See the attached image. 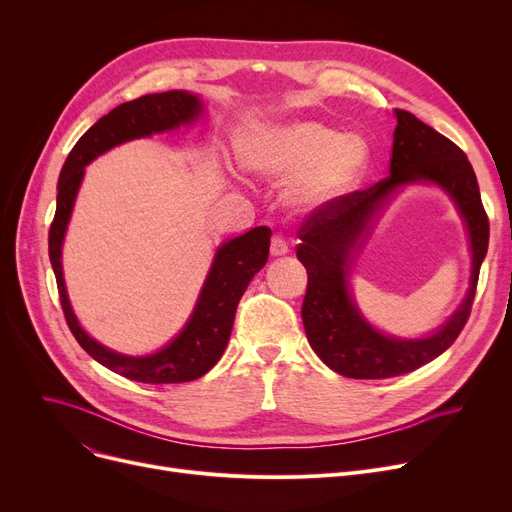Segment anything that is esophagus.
I'll return each instance as SVG.
<instances>
[{
    "instance_id": "obj_1",
    "label": "esophagus",
    "mask_w": 512,
    "mask_h": 512,
    "mask_svg": "<svg viewBox=\"0 0 512 512\" xmlns=\"http://www.w3.org/2000/svg\"><path fill=\"white\" fill-rule=\"evenodd\" d=\"M270 253H272L274 257L286 255V253H288V242H286L284 238H280V236H274V238H272V245H270Z\"/></svg>"
}]
</instances>
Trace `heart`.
<instances>
[{"label":"heart","instance_id":"obj_1","mask_svg":"<svg viewBox=\"0 0 512 512\" xmlns=\"http://www.w3.org/2000/svg\"><path fill=\"white\" fill-rule=\"evenodd\" d=\"M238 157L249 172L292 180L288 201L299 209L324 207L361 180L369 145L355 132H340L317 120H288L247 128L238 137Z\"/></svg>","mask_w":512,"mask_h":512}]
</instances>
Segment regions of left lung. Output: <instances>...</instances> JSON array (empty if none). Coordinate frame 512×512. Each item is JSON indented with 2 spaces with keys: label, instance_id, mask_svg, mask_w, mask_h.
<instances>
[{
  "label": "left lung",
  "instance_id": "1",
  "mask_svg": "<svg viewBox=\"0 0 512 512\" xmlns=\"http://www.w3.org/2000/svg\"><path fill=\"white\" fill-rule=\"evenodd\" d=\"M390 176L365 191L342 195L317 207L299 228L297 257L307 270L303 324L317 357L330 369L353 380H384L409 373L440 357L465 328L479 267L488 253L490 222L481 205L479 186L467 155L444 134L423 124L411 112L396 110ZM434 181L460 207L472 240V286L466 301L432 337L392 339L369 327L356 309L347 276L352 251L396 187Z\"/></svg>",
  "mask_w": 512,
  "mask_h": 512
}]
</instances>
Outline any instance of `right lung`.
<instances>
[{
    "label": "right lung",
    "mask_w": 512,
    "mask_h": 512,
    "mask_svg": "<svg viewBox=\"0 0 512 512\" xmlns=\"http://www.w3.org/2000/svg\"><path fill=\"white\" fill-rule=\"evenodd\" d=\"M203 112L197 95L186 91H166L126 101L99 118L70 151L58 180V207L49 228V261L56 274L60 303L66 324L76 342L103 367L143 384H180L205 375L226 351L234 313L253 276L270 255L272 230L257 226L236 236L218 249L211 263L199 301L182 332L161 351L147 357H128L105 348L93 340L70 307L62 272V242L70 222V213L78 186L83 182L85 166L95 157L132 139L149 137L153 132L191 124Z\"/></svg>",
    "instance_id": "obj_1"
}]
</instances>
